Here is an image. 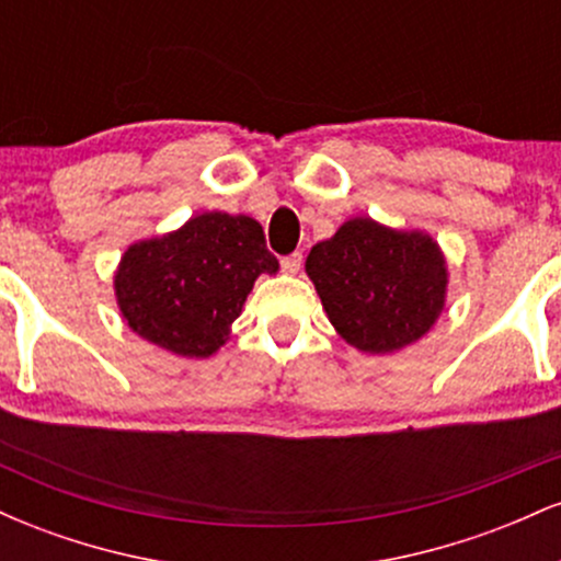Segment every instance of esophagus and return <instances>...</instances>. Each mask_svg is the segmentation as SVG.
<instances>
[{"label": "esophagus", "instance_id": "34e87169", "mask_svg": "<svg viewBox=\"0 0 561 561\" xmlns=\"http://www.w3.org/2000/svg\"><path fill=\"white\" fill-rule=\"evenodd\" d=\"M300 263H302V255L300 253L285 255V259H282V272H285V274H298L300 272Z\"/></svg>", "mask_w": 561, "mask_h": 561}]
</instances>
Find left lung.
Masks as SVG:
<instances>
[{
  "mask_svg": "<svg viewBox=\"0 0 561 561\" xmlns=\"http://www.w3.org/2000/svg\"><path fill=\"white\" fill-rule=\"evenodd\" d=\"M306 274L340 337L377 356L422 340L446 306L440 244L427 231L390 229L366 216L313 244Z\"/></svg>",
  "mask_w": 561,
  "mask_h": 561,
  "instance_id": "8db88e82",
  "label": "left lung"
}]
</instances>
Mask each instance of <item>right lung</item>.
<instances>
[{"label": "right lung", "instance_id": "right-lung-1", "mask_svg": "<svg viewBox=\"0 0 561 561\" xmlns=\"http://www.w3.org/2000/svg\"><path fill=\"white\" fill-rule=\"evenodd\" d=\"M279 272L261 224L208 210L169 234L128 244L115 268L121 317L147 343L210 358L261 274Z\"/></svg>", "mask_w": 561, "mask_h": 561}]
</instances>
